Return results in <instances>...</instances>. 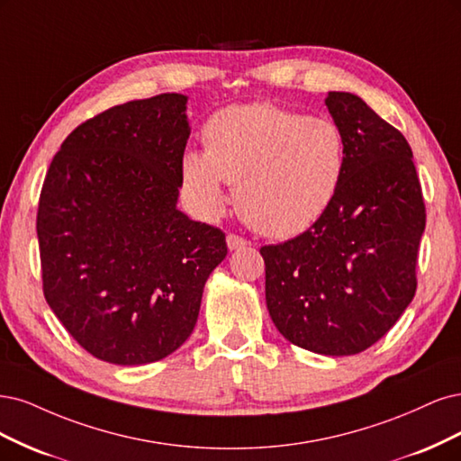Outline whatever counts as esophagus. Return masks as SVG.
I'll list each match as a JSON object with an SVG mask.
<instances>
[{
    "label": "esophagus",
    "mask_w": 461,
    "mask_h": 461,
    "mask_svg": "<svg viewBox=\"0 0 461 461\" xmlns=\"http://www.w3.org/2000/svg\"><path fill=\"white\" fill-rule=\"evenodd\" d=\"M226 241H228V247H230V250H235V249H243V247H247V245H249V241H247V240H243L241 235H235V233H228Z\"/></svg>",
    "instance_id": "esophagus-1"
}]
</instances>
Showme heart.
Returning <instances> with one entry per match:
<instances>
[{
  "label": "heart",
  "instance_id": "heart-1",
  "mask_svg": "<svg viewBox=\"0 0 461 461\" xmlns=\"http://www.w3.org/2000/svg\"><path fill=\"white\" fill-rule=\"evenodd\" d=\"M203 140L204 153H187L182 165L197 211L218 216L226 204L221 182L235 184L237 212L272 240L310 228L343 184L347 141L328 118L250 103L212 114Z\"/></svg>",
  "mask_w": 461,
  "mask_h": 461
}]
</instances>
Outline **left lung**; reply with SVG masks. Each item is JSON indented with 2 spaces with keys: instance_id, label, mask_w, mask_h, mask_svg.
<instances>
[{
  "instance_id": "obj_1",
  "label": "left lung",
  "mask_w": 461,
  "mask_h": 461,
  "mask_svg": "<svg viewBox=\"0 0 461 461\" xmlns=\"http://www.w3.org/2000/svg\"><path fill=\"white\" fill-rule=\"evenodd\" d=\"M347 141L337 197L304 233L266 245V306L293 345L350 356L402 316L418 289L425 203L411 147L354 94L325 99Z\"/></svg>"
}]
</instances>
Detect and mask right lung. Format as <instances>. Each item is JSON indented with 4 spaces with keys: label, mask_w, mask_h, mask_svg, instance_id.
Masks as SVG:
<instances>
[{
    "label": "right lung",
    "mask_w": 461,
    "mask_h": 461,
    "mask_svg": "<svg viewBox=\"0 0 461 461\" xmlns=\"http://www.w3.org/2000/svg\"><path fill=\"white\" fill-rule=\"evenodd\" d=\"M187 97L128 101L74 128L51 160L36 231L43 296L95 358L140 366L180 348L226 233L176 209Z\"/></svg>",
    "instance_id": "add662e5"
}]
</instances>
